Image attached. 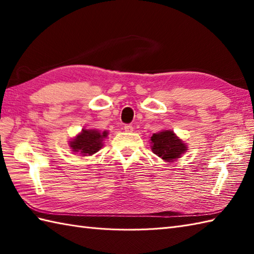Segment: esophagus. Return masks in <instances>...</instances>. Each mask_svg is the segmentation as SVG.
I'll use <instances>...</instances> for the list:
<instances>
[{"mask_svg": "<svg viewBox=\"0 0 254 254\" xmlns=\"http://www.w3.org/2000/svg\"><path fill=\"white\" fill-rule=\"evenodd\" d=\"M124 131H126V132H132L133 131V127L131 126V124H126V126H124Z\"/></svg>", "mask_w": 254, "mask_h": 254, "instance_id": "obj_1", "label": "esophagus"}]
</instances>
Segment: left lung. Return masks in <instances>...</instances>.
Masks as SVG:
<instances>
[{
  "mask_svg": "<svg viewBox=\"0 0 254 254\" xmlns=\"http://www.w3.org/2000/svg\"><path fill=\"white\" fill-rule=\"evenodd\" d=\"M152 149L154 154L166 161H172L181 157L187 150V146L172 131H163L153 134Z\"/></svg>",
  "mask_w": 254,
  "mask_h": 254,
  "instance_id": "obj_1",
  "label": "left lung"
}]
</instances>
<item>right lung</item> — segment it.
<instances>
[{
    "label": "right lung",
    "instance_id": "right-lung-1",
    "mask_svg": "<svg viewBox=\"0 0 254 254\" xmlns=\"http://www.w3.org/2000/svg\"><path fill=\"white\" fill-rule=\"evenodd\" d=\"M107 136V132L99 133L95 130H83L79 135L69 143L73 152H78L84 156L93 155L102 146V139Z\"/></svg>",
    "mask_w": 254,
    "mask_h": 254
}]
</instances>
